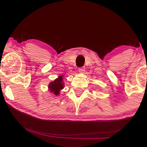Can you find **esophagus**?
<instances>
[{"label":"esophagus","mask_w":147,"mask_h":147,"mask_svg":"<svg viewBox=\"0 0 147 147\" xmlns=\"http://www.w3.org/2000/svg\"><path fill=\"white\" fill-rule=\"evenodd\" d=\"M84 71H85V68H84V67H81L79 68V72L80 73H84Z\"/></svg>","instance_id":"esophagus-1"}]
</instances>
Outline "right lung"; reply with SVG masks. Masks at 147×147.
Masks as SVG:
<instances>
[{
	"label": "right lung",
	"mask_w": 147,
	"mask_h": 147,
	"mask_svg": "<svg viewBox=\"0 0 147 147\" xmlns=\"http://www.w3.org/2000/svg\"><path fill=\"white\" fill-rule=\"evenodd\" d=\"M63 77L62 76H60L58 79L54 81L53 82H51L49 85V88H50V92H54V94L56 95H58L59 94V91L61 89L63 88Z\"/></svg>",
	"instance_id": "add662e5"
}]
</instances>
